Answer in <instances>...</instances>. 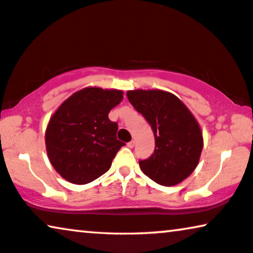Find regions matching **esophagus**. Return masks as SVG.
I'll return each instance as SVG.
<instances>
[{
	"label": "esophagus",
	"mask_w": 253,
	"mask_h": 253,
	"mask_svg": "<svg viewBox=\"0 0 253 253\" xmlns=\"http://www.w3.org/2000/svg\"><path fill=\"white\" fill-rule=\"evenodd\" d=\"M134 146H135V141H134V140L129 141V142L127 143V147H129V148H134Z\"/></svg>",
	"instance_id": "esophagus-1"
}]
</instances>
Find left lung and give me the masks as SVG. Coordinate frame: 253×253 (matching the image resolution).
Returning a JSON list of instances; mask_svg holds the SVG:
<instances>
[{
	"mask_svg": "<svg viewBox=\"0 0 253 253\" xmlns=\"http://www.w3.org/2000/svg\"><path fill=\"white\" fill-rule=\"evenodd\" d=\"M127 98L149 123L155 136L153 155L139 161L142 172L163 186L186 179L199 163L204 146L193 114L179 98L162 90H133Z\"/></svg>",
	"mask_w": 253,
	"mask_h": 253,
	"instance_id": "8db88e82",
	"label": "left lung"
}]
</instances>
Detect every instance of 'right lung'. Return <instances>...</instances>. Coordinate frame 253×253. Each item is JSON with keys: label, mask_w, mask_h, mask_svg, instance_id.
Masks as SVG:
<instances>
[{"label": "right lung", "mask_w": 253, "mask_h": 253, "mask_svg": "<svg viewBox=\"0 0 253 253\" xmlns=\"http://www.w3.org/2000/svg\"><path fill=\"white\" fill-rule=\"evenodd\" d=\"M123 99L120 90L85 87L69 97L50 118L45 134L48 158L60 176L83 185L111 168L123 146L109 112Z\"/></svg>", "instance_id": "obj_1"}]
</instances>
